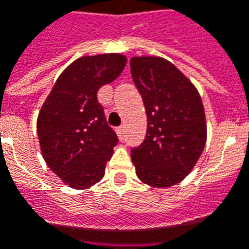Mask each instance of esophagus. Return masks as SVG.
Returning a JSON list of instances; mask_svg holds the SVG:
<instances>
[{
    "instance_id": "esophagus-1",
    "label": "esophagus",
    "mask_w": 249,
    "mask_h": 249,
    "mask_svg": "<svg viewBox=\"0 0 249 249\" xmlns=\"http://www.w3.org/2000/svg\"><path fill=\"white\" fill-rule=\"evenodd\" d=\"M116 132H117L118 138L123 139V136H124V126H118V128H116Z\"/></svg>"
}]
</instances>
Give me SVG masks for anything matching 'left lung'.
I'll return each mask as SVG.
<instances>
[{
    "label": "left lung",
    "instance_id": "8db88e82",
    "mask_svg": "<svg viewBox=\"0 0 249 249\" xmlns=\"http://www.w3.org/2000/svg\"><path fill=\"white\" fill-rule=\"evenodd\" d=\"M131 73L147 114L144 142L132 148L139 180L166 188L191 173L206 146L202 98L172 62L160 57H133Z\"/></svg>",
    "mask_w": 249,
    "mask_h": 249
}]
</instances>
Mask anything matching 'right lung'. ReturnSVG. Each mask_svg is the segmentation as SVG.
Returning <instances> with one entry per match:
<instances>
[{"instance_id":"obj_1","label":"right lung","mask_w":249,"mask_h":249,"mask_svg":"<svg viewBox=\"0 0 249 249\" xmlns=\"http://www.w3.org/2000/svg\"><path fill=\"white\" fill-rule=\"evenodd\" d=\"M123 54L80 57L62 72L38 116L40 151L47 166L71 188L101 181L117 144L96 92L123 72Z\"/></svg>"}]
</instances>
